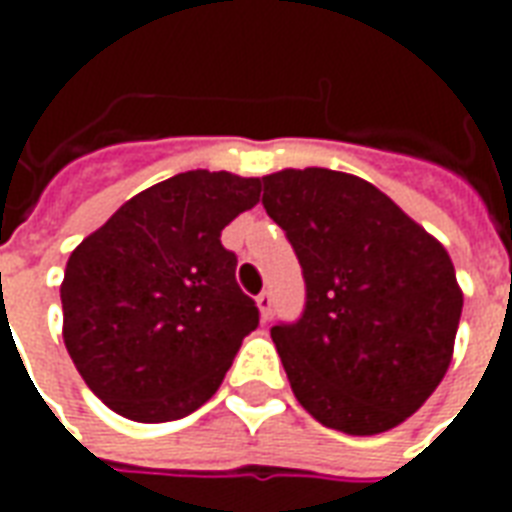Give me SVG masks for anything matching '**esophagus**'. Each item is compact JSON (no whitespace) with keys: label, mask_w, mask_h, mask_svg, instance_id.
Instances as JSON below:
<instances>
[{"label":"esophagus","mask_w":512,"mask_h":512,"mask_svg":"<svg viewBox=\"0 0 512 512\" xmlns=\"http://www.w3.org/2000/svg\"><path fill=\"white\" fill-rule=\"evenodd\" d=\"M257 307H260L263 321H268V318H271V307H274V299H271V293H268V290H263V293L257 296Z\"/></svg>","instance_id":"1"}]
</instances>
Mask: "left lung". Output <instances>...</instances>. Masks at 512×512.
<instances>
[{"label": "left lung", "instance_id": "1", "mask_svg": "<svg viewBox=\"0 0 512 512\" xmlns=\"http://www.w3.org/2000/svg\"><path fill=\"white\" fill-rule=\"evenodd\" d=\"M307 288L271 326L290 389L321 425L373 436L411 417L452 359L463 296L447 249L373 183L307 167L263 178Z\"/></svg>", "mask_w": 512, "mask_h": 512}]
</instances>
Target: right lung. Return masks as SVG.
I'll return each mask as SVG.
<instances>
[{"instance_id": "obj_1", "label": "right lung", "mask_w": 512, "mask_h": 512, "mask_svg": "<svg viewBox=\"0 0 512 512\" xmlns=\"http://www.w3.org/2000/svg\"><path fill=\"white\" fill-rule=\"evenodd\" d=\"M260 180L191 169L120 205L73 249L62 337L84 384L134 422L183 419L219 389L260 310L222 230Z\"/></svg>"}]
</instances>
